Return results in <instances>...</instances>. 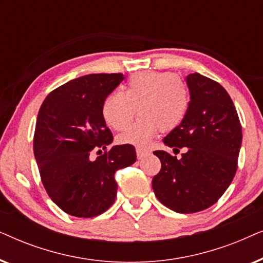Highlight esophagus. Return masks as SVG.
<instances>
[{
  "label": "esophagus",
  "instance_id": "esophagus-1",
  "mask_svg": "<svg viewBox=\"0 0 263 263\" xmlns=\"http://www.w3.org/2000/svg\"><path fill=\"white\" fill-rule=\"evenodd\" d=\"M146 151H142V149H136V157H138V159H143L147 156Z\"/></svg>",
  "mask_w": 263,
  "mask_h": 263
}]
</instances>
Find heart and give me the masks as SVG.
<instances>
[{"mask_svg":"<svg viewBox=\"0 0 263 263\" xmlns=\"http://www.w3.org/2000/svg\"><path fill=\"white\" fill-rule=\"evenodd\" d=\"M188 106V87L177 75L139 71L129 78L124 92L112 91L105 97L102 116L110 128L122 130L128 127L138 109V121L118 135L117 141L147 148L158 130L170 133L181 125Z\"/></svg>","mask_w":263,"mask_h":263,"instance_id":"obj_1","label":"heart"}]
</instances>
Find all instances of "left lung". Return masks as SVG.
Instances as JSON below:
<instances>
[{
    "label": "left lung",
    "instance_id": "1",
    "mask_svg": "<svg viewBox=\"0 0 263 263\" xmlns=\"http://www.w3.org/2000/svg\"><path fill=\"white\" fill-rule=\"evenodd\" d=\"M186 85L190 102L185 118L163 139L165 146L186 147V152L181 159L165 151L153 152L161 168L152 188L164 206L188 214L211 207L231 184L242 127L231 97L220 84L194 73L186 77Z\"/></svg>",
    "mask_w": 263,
    "mask_h": 263
}]
</instances>
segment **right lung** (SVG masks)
<instances>
[{
  "instance_id": "obj_1",
  "label": "right lung",
  "mask_w": 263,
  "mask_h": 263,
  "mask_svg": "<svg viewBox=\"0 0 263 263\" xmlns=\"http://www.w3.org/2000/svg\"><path fill=\"white\" fill-rule=\"evenodd\" d=\"M123 74H89L53 89L39 109L33 152L43 185L53 202L79 218L102 214L115 202V172L136 161L134 146H112L96 160V147L114 141L102 116L105 97Z\"/></svg>"
}]
</instances>
